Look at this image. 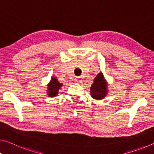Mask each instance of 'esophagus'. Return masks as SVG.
Here are the masks:
<instances>
[{
	"instance_id": "obj_1",
	"label": "esophagus",
	"mask_w": 154,
	"mask_h": 154,
	"mask_svg": "<svg viewBox=\"0 0 154 154\" xmlns=\"http://www.w3.org/2000/svg\"><path fill=\"white\" fill-rule=\"evenodd\" d=\"M80 81H81V79H80V78H76V79H75V82H76V83H79Z\"/></svg>"
}]
</instances>
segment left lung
Masks as SVG:
<instances>
[{"mask_svg": "<svg viewBox=\"0 0 154 154\" xmlns=\"http://www.w3.org/2000/svg\"><path fill=\"white\" fill-rule=\"evenodd\" d=\"M108 83L104 75L100 72L94 80V83L90 87L91 96L94 99L100 100L108 94Z\"/></svg>", "mask_w": 154, "mask_h": 154, "instance_id": "obj_1", "label": "left lung"}]
</instances>
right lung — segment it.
Masks as SVG:
<instances>
[{
    "label": "right lung",
    "mask_w": 154,
    "mask_h": 154,
    "mask_svg": "<svg viewBox=\"0 0 154 154\" xmlns=\"http://www.w3.org/2000/svg\"><path fill=\"white\" fill-rule=\"evenodd\" d=\"M63 86V83H60L57 79V78L55 76H52L51 79V80L47 85V94L48 96L51 97H55L58 94L59 89L61 88Z\"/></svg>",
    "instance_id": "add662e5"
}]
</instances>
